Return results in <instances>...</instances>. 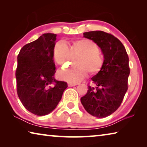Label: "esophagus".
Returning a JSON list of instances; mask_svg holds the SVG:
<instances>
[{
  "label": "esophagus",
  "mask_w": 147,
  "mask_h": 147,
  "mask_svg": "<svg viewBox=\"0 0 147 147\" xmlns=\"http://www.w3.org/2000/svg\"><path fill=\"white\" fill-rule=\"evenodd\" d=\"M76 84H73V83H68V86L69 87H73V86H76Z\"/></svg>",
  "instance_id": "esophagus-1"
}]
</instances>
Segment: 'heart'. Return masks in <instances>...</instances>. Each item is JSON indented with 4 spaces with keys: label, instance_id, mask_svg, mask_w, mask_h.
<instances>
[{
    "label": "heart",
    "instance_id": "heart-1",
    "mask_svg": "<svg viewBox=\"0 0 147 147\" xmlns=\"http://www.w3.org/2000/svg\"><path fill=\"white\" fill-rule=\"evenodd\" d=\"M97 45L90 39H83L72 42L71 48L63 41H59L54 46V59L59 65H67L73 56H79L76 59V66L61 69L58 75L60 79L76 84L86 76L98 73L102 67L103 60L100 55Z\"/></svg>",
    "mask_w": 147,
    "mask_h": 147
}]
</instances>
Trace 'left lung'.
<instances>
[{
    "instance_id": "1",
    "label": "left lung",
    "mask_w": 147,
    "mask_h": 147,
    "mask_svg": "<svg viewBox=\"0 0 147 147\" xmlns=\"http://www.w3.org/2000/svg\"><path fill=\"white\" fill-rule=\"evenodd\" d=\"M83 34L100 47L104 59L100 71L91 78L94 87L88 86L81 103L91 115L106 117L119 108L128 89V56L123 43L113 35L99 30Z\"/></svg>"
}]
</instances>
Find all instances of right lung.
<instances>
[{"label": "right lung", "instance_id": "add662e5", "mask_svg": "<svg viewBox=\"0 0 147 147\" xmlns=\"http://www.w3.org/2000/svg\"><path fill=\"white\" fill-rule=\"evenodd\" d=\"M56 36L51 33L43 34L25 45L17 56V94L24 108L36 115L52 112L67 88L65 82L54 79L53 51Z\"/></svg>", "mask_w": 147, "mask_h": 147}]
</instances>
